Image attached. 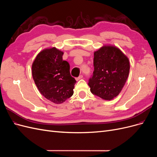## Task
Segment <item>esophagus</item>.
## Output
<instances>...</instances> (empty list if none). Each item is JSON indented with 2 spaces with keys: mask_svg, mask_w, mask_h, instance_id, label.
<instances>
[{
  "mask_svg": "<svg viewBox=\"0 0 157 157\" xmlns=\"http://www.w3.org/2000/svg\"><path fill=\"white\" fill-rule=\"evenodd\" d=\"M82 78H83V75H80L79 76H78V78H75V80L76 81H78V80H79V79H81Z\"/></svg>",
  "mask_w": 157,
  "mask_h": 157,
  "instance_id": "1",
  "label": "esophagus"
}]
</instances>
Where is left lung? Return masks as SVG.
I'll return each mask as SVG.
<instances>
[{"label": "left lung", "instance_id": "8db88e82", "mask_svg": "<svg viewBox=\"0 0 157 157\" xmlns=\"http://www.w3.org/2000/svg\"><path fill=\"white\" fill-rule=\"evenodd\" d=\"M94 72L89 80L90 92L105 100L121 93L128 78V57L114 45H105L94 53Z\"/></svg>", "mask_w": 157, "mask_h": 157}]
</instances>
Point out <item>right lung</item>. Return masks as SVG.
<instances>
[{"instance_id":"obj_1","label":"right lung","mask_w":157,"mask_h":157,"mask_svg":"<svg viewBox=\"0 0 157 157\" xmlns=\"http://www.w3.org/2000/svg\"><path fill=\"white\" fill-rule=\"evenodd\" d=\"M63 54L55 47L44 49L32 65L33 78L40 93L57 104L72 97L76 83L70 75L69 63L63 60Z\"/></svg>"}]
</instances>
